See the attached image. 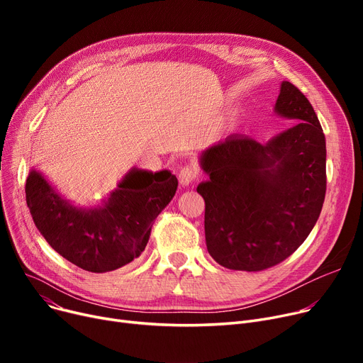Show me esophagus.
<instances>
[{"label": "esophagus", "instance_id": "esophagus-1", "mask_svg": "<svg viewBox=\"0 0 363 363\" xmlns=\"http://www.w3.org/2000/svg\"><path fill=\"white\" fill-rule=\"evenodd\" d=\"M178 178L184 186L193 184L199 178V169L194 164H186L179 170Z\"/></svg>", "mask_w": 363, "mask_h": 363}]
</instances>
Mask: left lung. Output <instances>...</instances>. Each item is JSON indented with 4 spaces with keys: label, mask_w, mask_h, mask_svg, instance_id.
Wrapping results in <instances>:
<instances>
[{
    "label": "left lung",
    "mask_w": 363,
    "mask_h": 363,
    "mask_svg": "<svg viewBox=\"0 0 363 363\" xmlns=\"http://www.w3.org/2000/svg\"><path fill=\"white\" fill-rule=\"evenodd\" d=\"M275 111L297 125L266 144L230 135L201 152L207 252L228 269L259 272L291 256L325 200V135L312 104L284 81Z\"/></svg>",
    "instance_id": "left-lung-1"
}]
</instances>
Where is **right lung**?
Wrapping results in <instances>:
<instances>
[{"mask_svg":"<svg viewBox=\"0 0 363 363\" xmlns=\"http://www.w3.org/2000/svg\"><path fill=\"white\" fill-rule=\"evenodd\" d=\"M177 188L178 179L169 170L132 169L103 206L79 208L30 170L25 191L38 231L52 249L84 271L103 274L140 257Z\"/></svg>","mask_w":363,"mask_h":363,"instance_id":"add662e5","label":"right lung"}]
</instances>
